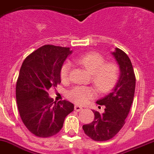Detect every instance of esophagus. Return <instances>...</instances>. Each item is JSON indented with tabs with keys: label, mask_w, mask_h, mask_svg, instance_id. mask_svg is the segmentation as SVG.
Returning a JSON list of instances; mask_svg holds the SVG:
<instances>
[{
	"label": "esophagus",
	"mask_w": 154,
	"mask_h": 154,
	"mask_svg": "<svg viewBox=\"0 0 154 154\" xmlns=\"http://www.w3.org/2000/svg\"><path fill=\"white\" fill-rule=\"evenodd\" d=\"M74 110L77 111V112H80L81 110H82V107L79 106V105H75L74 106Z\"/></svg>",
	"instance_id": "obj_1"
}]
</instances>
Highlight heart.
<instances>
[{"instance_id":"1","label":"heart","mask_w":154,"mask_h":154,"mask_svg":"<svg viewBox=\"0 0 154 154\" xmlns=\"http://www.w3.org/2000/svg\"><path fill=\"white\" fill-rule=\"evenodd\" d=\"M77 62L91 74L92 82L97 90L102 93L109 91L116 86L119 78V67L115 63H105V58L98 53H91L77 59ZM70 63H64L60 69V78L66 81L69 78ZM96 96V91L93 88L76 86L68 91L69 100L77 105H84Z\"/></svg>"}]
</instances>
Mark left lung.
I'll list each match as a JSON object with an SVG mask.
<instances>
[{
    "label": "left lung",
    "instance_id": "1",
    "mask_svg": "<svg viewBox=\"0 0 154 154\" xmlns=\"http://www.w3.org/2000/svg\"><path fill=\"white\" fill-rule=\"evenodd\" d=\"M112 54L119 66V81L111 93L97 101V105L105 107V112L100 114L93 111L94 121L83 125L85 134L95 141L109 140L119 132L125 125L134 97L136 77L130 59L118 48Z\"/></svg>",
    "mask_w": 154,
    "mask_h": 154
}]
</instances>
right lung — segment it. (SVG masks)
I'll use <instances>...</instances> for the list:
<instances>
[{
  "label": "right lung",
  "mask_w": 154,
  "mask_h": 154,
  "mask_svg": "<svg viewBox=\"0 0 154 154\" xmlns=\"http://www.w3.org/2000/svg\"><path fill=\"white\" fill-rule=\"evenodd\" d=\"M71 53L69 48L45 45L29 55L21 65L16 101L21 120L35 136L46 138L58 133L66 116L73 111V104L53 101L48 93L60 84L61 67Z\"/></svg>",
  "instance_id": "obj_1"
}]
</instances>
